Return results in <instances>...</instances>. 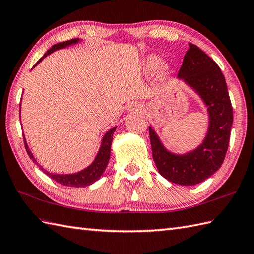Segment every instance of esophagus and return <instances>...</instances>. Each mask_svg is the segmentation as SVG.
<instances>
[{"instance_id": "obj_1", "label": "esophagus", "mask_w": 254, "mask_h": 254, "mask_svg": "<svg viewBox=\"0 0 254 254\" xmlns=\"http://www.w3.org/2000/svg\"><path fill=\"white\" fill-rule=\"evenodd\" d=\"M128 110L133 113H141L143 111V105L139 102H132L130 105H129Z\"/></svg>"}]
</instances>
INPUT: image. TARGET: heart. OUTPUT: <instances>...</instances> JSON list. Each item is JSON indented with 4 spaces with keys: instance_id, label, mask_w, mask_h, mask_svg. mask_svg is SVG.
<instances>
[{
    "instance_id": "obj_1",
    "label": "heart",
    "mask_w": 254,
    "mask_h": 254,
    "mask_svg": "<svg viewBox=\"0 0 254 254\" xmlns=\"http://www.w3.org/2000/svg\"><path fill=\"white\" fill-rule=\"evenodd\" d=\"M161 58L157 55L154 54H151L149 56H146L145 60H144V67L146 71L149 72H153L155 71L157 68H159L160 65H161ZM161 72H162V76H166L168 72H170V67L167 65H164L161 67Z\"/></svg>"
}]
</instances>
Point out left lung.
<instances>
[{"label": "left lung", "mask_w": 254, "mask_h": 254, "mask_svg": "<svg viewBox=\"0 0 254 254\" xmlns=\"http://www.w3.org/2000/svg\"><path fill=\"white\" fill-rule=\"evenodd\" d=\"M178 79L192 88L204 102L210 120L207 133L196 149L175 154L166 150L149 126L152 155L163 177L182 186H193L211 177L223 164L234 120L233 106L221 68L192 43H189Z\"/></svg>", "instance_id": "8db88e82"}]
</instances>
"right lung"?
I'll return each instance as SVG.
<instances>
[{"instance_id": "right-lung-1", "label": "right lung", "mask_w": 254, "mask_h": 254, "mask_svg": "<svg viewBox=\"0 0 254 254\" xmlns=\"http://www.w3.org/2000/svg\"><path fill=\"white\" fill-rule=\"evenodd\" d=\"M77 42H79V39H71V40L68 41H65V42H60L58 44H54V46L51 48L50 50H48L46 54H44L42 58L39 60L37 63L35 64L36 67L40 62L48 56L49 54L53 53L54 51L56 50H60V49H64L68 46H71V44H75ZM117 127H114L110 129V130L104 134V137L102 139V142H101V146H100V150L98 152L97 156H95L94 161L90 164L87 168H84V170L75 173V174H63V175H60V174H51L50 172H48L47 170H44L43 167H41V165L38 164V162L36 161L35 157H33L32 153L30 152L29 148H28V144L26 141V138L24 134V143H25V148L28 155H29L30 159L33 161V163H36V164L39 166V168L44 173L47 174L49 177L52 178L53 180H55L56 183H59L63 186H68V187H87V186L93 184L94 182H97V180L102 176V174L104 173L106 166H108V163L110 160V156H111V145H112V141H113V133L116 130Z\"/></svg>"}]
</instances>
